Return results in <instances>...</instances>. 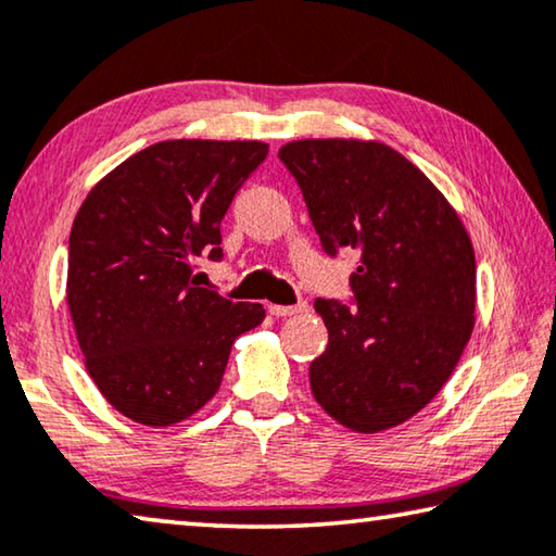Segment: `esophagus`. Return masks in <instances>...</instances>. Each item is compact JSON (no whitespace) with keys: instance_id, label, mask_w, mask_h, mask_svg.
<instances>
[{"instance_id":"obj_1","label":"esophagus","mask_w":556,"mask_h":556,"mask_svg":"<svg viewBox=\"0 0 556 556\" xmlns=\"http://www.w3.org/2000/svg\"><path fill=\"white\" fill-rule=\"evenodd\" d=\"M304 312H309V304H306V302H299V304H292V306L269 304L271 316H296V314H304Z\"/></svg>"}]
</instances>
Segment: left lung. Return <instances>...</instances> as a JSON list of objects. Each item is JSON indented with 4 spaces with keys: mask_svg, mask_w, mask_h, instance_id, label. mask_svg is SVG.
I'll return each instance as SVG.
<instances>
[{
    "mask_svg": "<svg viewBox=\"0 0 556 556\" xmlns=\"http://www.w3.org/2000/svg\"><path fill=\"white\" fill-rule=\"evenodd\" d=\"M326 254L356 250L354 304L316 299L329 329L316 403L356 433L401 426L435 399L475 326V252L451 202L376 140L281 146Z\"/></svg>",
    "mask_w": 556,
    "mask_h": 556,
    "instance_id": "1",
    "label": "left lung"
}]
</instances>
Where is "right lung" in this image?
<instances>
[{
    "mask_svg": "<svg viewBox=\"0 0 556 556\" xmlns=\"http://www.w3.org/2000/svg\"><path fill=\"white\" fill-rule=\"evenodd\" d=\"M269 148L260 140H163L88 192L68 237L66 302L103 399L143 426L198 413L223 383L262 304L200 287L223 260L219 223Z\"/></svg>",
    "mask_w": 556,
    "mask_h": 556,
    "instance_id": "1",
    "label": "right lung"
}]
</instances>
